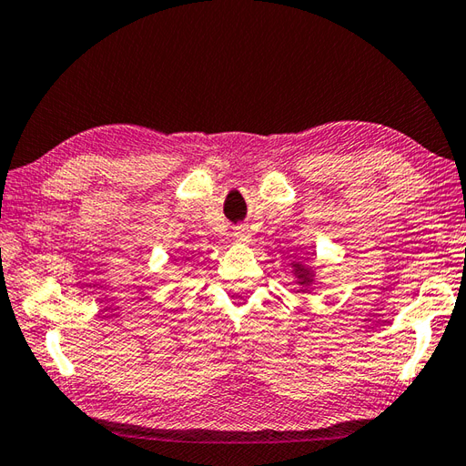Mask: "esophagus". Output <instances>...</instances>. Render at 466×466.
<instances>
[{
  "label": "esophagus",
  "instance_id": "34e87169",
  "mask_svg": "<svg viewBox=\"0 0 466 466\" xmlns=\"http://www.w3.org/2000/svg\"><path fill=\"white\" fill-rule=\"evenodd\" d=\"M234 236H236V240H240V242H248V240H250V232H248V230L244 228V226H238Z\"/></svg>",
  "mask_w": 466,
  "mask_h": 466
}]
</instances>
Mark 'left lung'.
<instances>
[{"label":"left lung","instance_id":"left-lung-1","mask_svg":"<svg viewBox=\"0 0 466 466\" xmlns=\"http://www.w3.org/2000/svg\"><path fill=\"white\" fill-rule=\"evenodd\" d=\"M291 266H294V274L298 278L299 286H309L313 282V272L309 268L301 266V264H291Z\"/></svg>","mask_w":466,"mask_h":466}]
</instances>
